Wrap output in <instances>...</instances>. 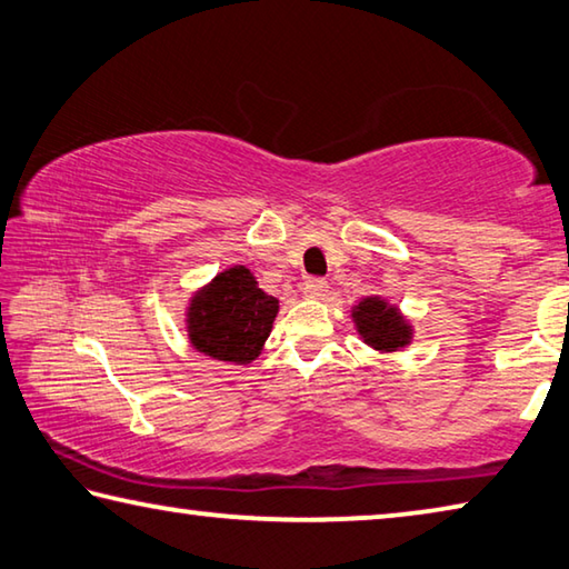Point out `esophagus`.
I'll return each mask as SVG.
<instances>
[{
	"instance_id": "34e87169",
	"label": "esophagus",
	"mask_w": 569,
	"mask_h": 569,
	"mask_svg": "<svg viewBox=\"0 0 569 569\" xmlns=\"http://www.w3.org/2000/svg\"><path fill=\"white\" fill-rule=\"evenodd\" d=\"M326 293H328V281H323V278H308L303 283L306 298H323Z\"/></svg>"
}]
</instances>
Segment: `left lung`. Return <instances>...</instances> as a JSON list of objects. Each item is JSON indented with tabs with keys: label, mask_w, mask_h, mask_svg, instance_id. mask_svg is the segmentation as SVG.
I'll return each mask as SVG.
<instances>
[{
	"label": "left lung",
	"mask_w": 569,
	"mask_h": 569,
	"mask_svg": "<svg viewBox=\"0 0 569 569\" xmlns=\"http://www.w3.org/2000/svg\"><path fill=\"white\" fill-rule=\"evenodd\" d=\"M350 318H353L358 338L378 353H398L408 348L416 336L410 320L383 296L360 298L356 306H350Z\"/></svg>",
	"instance_id": "8db88e82"
}]
</instances>
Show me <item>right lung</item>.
<instances>
[{
	"mask_svg": "<svg viewBox=\"0 0 569 569\" xmlns=\"http://www.w3.org/2000/svg\"><path fill=\"white\" fill-rule=\"evenodd\" d=\"M278 308V298L258 288L249 268H223L191 293L183 313L186 336L191 348L203 356L249 366L261 356Z\"/></svg>",
	"mask_w": 569,
	"mask_h": 569,
	"instance_id": "right-lung-1",
	"label": "right lung"
}]
</instances>
